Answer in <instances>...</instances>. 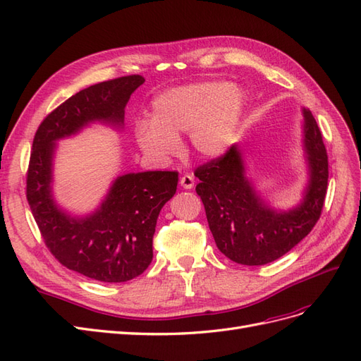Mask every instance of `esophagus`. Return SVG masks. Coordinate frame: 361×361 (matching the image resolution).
I'll return each instance as SVG.
<instances>
[{
  "label": "esophagus",
  "mask_w": 361,
  "mask_h": 361,
  "mask_svg": "<svg viewBox=\"0 0 361 361\" xmlns=\"http://www.w3.org/2000/svg\"><path fill=\"white\" fill-rule=\"evenodd\" d=\"M180 187L183 190H191L194 187V176L192 174H183L180 178Z\"/></svg>",
  "instance_id": "obj_1"
}]
</instances>
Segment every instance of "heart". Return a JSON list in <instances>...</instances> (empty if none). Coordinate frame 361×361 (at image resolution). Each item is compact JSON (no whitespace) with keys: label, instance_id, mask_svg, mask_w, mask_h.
<instances>
[{"label":"heart","instance_id":"obj_1","mask_svg":"<svg viewBox=\"0 0 361 361\" xmlns=\"http://www.w3.org/2000/svg\"><path fill=\"white\" fill-rule=\"evenodd\" d=\"M245 93L227 81H199L174 87L152 102V120L140 118L134 135L143 154L167 162L179 154V135L188 133L191 149L215 159L232 147L243 123Z\"/></svg>","mask_w":361,"mask_h":361}]
</instances>
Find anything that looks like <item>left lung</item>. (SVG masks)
<instances>
[{
	"label": "left lung",
	"instance_id": "left-lung-1",
	"mask_svg": "<svg viewBox=\"0 0 361 361\" xmlns=\"http://www.w3.org/2000/svg\"><path fill=\"white\" fill-rule=\"evenodd\" d=\"M302 111V150L307 183L301 200L290 209H276L247 176L243 149L233 145L220 158L200 166L195 191L204 204L207 224L221 253L241 265H265L286 255L310 233L329 185V157L318 123Z\"/></svg>",
	"mask_w": 361,
	"mask_h": 361
}]
</instances>
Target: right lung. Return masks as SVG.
<instances>
[{
  "mask_svg": "<svg viewBox=\"0 0 361 361\" xmlns=\"http://www.w3.org/2000/svg\"><path fill=\"white\" fill-rule=\"evenodd\" d=\"M141 75L87 87L56 108L32 140L27 200L47 247L61 265L92 280L122 283L147 269L158 215L178 187V171H141L117 176L105 199L87 215H73L52 192L57 141L92 123L123 129L125 106Z\"/></svg>",
  "mask_w": 361,
  "mask_h": 361,
  "instance_id": "1",
  "label": "right lung"
}]
</instances>
